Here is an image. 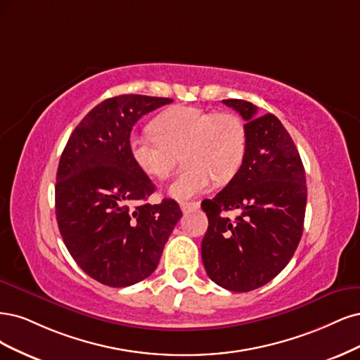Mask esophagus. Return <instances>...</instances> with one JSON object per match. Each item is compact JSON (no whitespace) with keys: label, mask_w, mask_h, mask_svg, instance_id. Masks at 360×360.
Instances as JSON below:
<instances>
[{"label":"esophagus","mask_w":360,"mask_h":360,"mask_svg":"<svg viewBox=\"0 0 360 360\" xmlns=\"http://www.w3.org/2000/svg\"><path fill=\"white\" fill-rule=\"evenodd\" d=\"M181 210L184 214H188L191 211H197L200 207V203L199 202H181L179 203Z\"/></svg>","instance_id":"34e87169"}]
</instances>
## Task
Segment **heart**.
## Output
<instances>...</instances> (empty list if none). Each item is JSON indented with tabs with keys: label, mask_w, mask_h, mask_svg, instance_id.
Wrapping results in <instances>:
<instances>
[{
	"label": "heart",
	"mask_w": 360,
	"mask_h": 360,
	"mask_svg": "<svg viewBox=\"0 0 360 360\" xmlns=\"http://www.w3.org/2000/svg\"><path fill=\"white\" fill-rule=\"evenodd\" d=\"M184 150L182 169L169 187L175 199H190L211 188L214 179L227 182L242 166L247 130L233 113H215L194 106H176L154 121V131L134 134L130 153L145 175L167 179Z\"/></svg>",
	"instance_id": "obj_1"
}]
</instances>
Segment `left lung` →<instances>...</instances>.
<instances>
[{
	"mask_svg": "<svg viewBox=\"0 0 360 360\" xmlns=\"http://www.w3.org/2000/svg\"><path fill=\"white\" fill-rule=\"evenodd\" d=\"M245 120L247 150L236 175L205 199L202 260L207 276L230 292H251L280 274L299 245L307 179L293 139L275 115L245 100H223ZM239 210L231 220L224 212Z\"/></svg>",
	"mask_w": 360,
	"mask_h": 360,
	"instance_id": "8db88e82",
	"label": "left lung"
}]
</instances>
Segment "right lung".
I'll list each match as a JSON object with an SVG mask.
<instances>
[{
  "instance_id": "add662e5",
  "label": "right lung",
  "mask_w": 360,
  "mask_h": 360,
  "mask_svg": "<svg viewBox=\"0 0 360 360\" xmlns=\"http://www.w3.org/2000/svg\"><path fill=\"white\" fill-rule=\"evenodd\" d=\"M172 98L124 94L101 101L63 150L55 184L60 233L79 268L109 287L153 274L182 212L172 199L146 203L155 185L130 153L133 125Z\"/></svg>"
}]
</instances>
